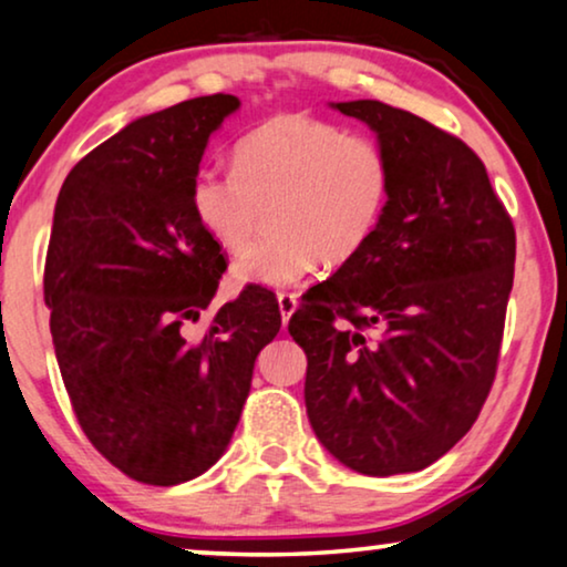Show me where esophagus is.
I'll return each instance as SVG.
<instances>
[{
    "mask_svg": "<svg viewBox=\"0 0 567 567\" xmlns=\"http://www.w3.org/2000/svg\"><path fill=\"white\" fill-rule=\"evenodd\" d=\"M277 303H279V313H282V321H288L292 311L298 308V296L290 290H282V292H277Z\"/></svg>",
    "mask_w": 567,
    "mask_h": 567,
    "instance_id": "esophagus-1",
    "label": "esophagus"
}]
</instances>
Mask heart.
I'll use <instances>...</instances> for the list:
<instances>
[{
    "label": "heart",
    "instance_id": "b5f03b06",
    "mask_svg": "<svg viewBox=\"0 0 567 567\" xmlns=\"http://www.w3.org/2000/svg\"><path fill=\"white\" fill-rule=\"evenodd\" d=\"M394 165L371 134L334 121L285 113L233 150V171L199 168L192 209L225 251H240L269 215V236L233 264L236 285L285 288L316 267L358 259L383 223Z\"/></svg>",
    "mask_w": 567,
    "mask_h": 567
}]
</instances>
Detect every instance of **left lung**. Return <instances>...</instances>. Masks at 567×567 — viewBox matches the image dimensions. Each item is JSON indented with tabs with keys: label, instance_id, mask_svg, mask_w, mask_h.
Instances as JSON below:
<instances>
[{
	"label": "left lung",
	"instance_id": "left-lung-1",
	"mask_svg": "<svg viewBox=\"0 0 567 567\" xmlns=\"http://www.w3.org/2000/svg\"><path fill=\"white\" fill-rule=\"evenodd\" d=\"M337 109L379 134L394 188L371 244L288 323L308 358L306 412L350 470L420 472L470 433L493 389L516 228L466 142L381 101Z\"/></svg>",
	"mask_w": 567,
	"mask_h": 567
}]
</instances>
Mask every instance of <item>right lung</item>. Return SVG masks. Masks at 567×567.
Wrapping results in <instances>:
<instances>
[{"mask_svg": "<svg viewBox=\"0 0 567 567\" xmlns=\"http://www.w3.org/2000/svg\"><path fill=\"white\" fill-rule=\"evenodd\" d=\"M238 109L202 95L132 121L74 165L59 192L43 300L72 412L126 477L171 487L230 443L254 362L282 327L275 292L246 285L209 311L228 269L192 209L207 140Z\"/></svg>", "mask_w": 567, "mask_h": 567, "instance_id": "1", "label": "right lung"}]
</instances>
